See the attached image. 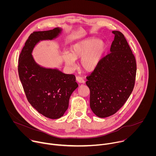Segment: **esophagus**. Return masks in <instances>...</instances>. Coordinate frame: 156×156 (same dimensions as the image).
<instances>
[{"label": "esophagus", "mask_w": 156, "mask_h": 156, "mask_svg": "<svg viewBox=\"0 0 156 156\" xmlns=\"http://www.w3.org/2000/svg\"><path fill=\"white\" fill-rule=\"evenodd\" d=\"M76 81H77V82H78V83L81 84V83H84V80L83 78H81V77L77 76V77L76 78Z\"/></svg>", "instance_id": "esophagus-1"}]
</instances>
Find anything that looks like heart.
Returning <instances> with one entry per match:
<instances>
[{
  "label": "heart",
  "mask_w": 156,
  "mask_h": 156,
  "mask_svg": "<svg viewBox=\"0 0 156 156\" xmlns=\"http://www.w3.org/2000/svg\"><path fill=\"white\" fill-rule=\"evenodd\" d=\"M105 49V44L98 39L91 37L78 41L70 48V52L63 56L65 65L69 68L75 65V60L81 58L80 66L86 72H92L98 67Z\"/></svg>",
  "instance_id": "heart-1"
}]
</instances>
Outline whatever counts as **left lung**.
Segmentation results:
<instances>
[{
  "instance_id": "8db88e82",
  "label": "left lung",
  "mask_w": 156,
  "mask_h": 156,
  "mask_svg": "<svg viewBox=\"0 0 156 156\" xmlns=\"http://www.w3.org/2000/svg\"><path fill=\"white\" fill-rule=\"evenodd\" d=\"M110 53L86 78L90 90V107L100 118L115 114L129 97L135 86L136 63L124 35L113 31Z\"/></svg>"
}]
</instances>
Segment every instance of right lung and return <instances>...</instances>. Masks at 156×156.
Instances as JSON below:
<instances>
[{
	"label": "right lung",
	"mask_w": 156,
	"mask_h": 156,
	"mask_svg": "<svg viewBox=\"0 0 156 156\" xmlns=\"http://www.w3.org/2000/svg\"><path fill=\"white\" fill-rule=\"evenodd\" d=\"M62 30L56 28L33 32L26 41L18 60L19 77L28 102L39 114L51 119L64 115L70 98L78 84L73 75L65 74L56 68L41 66L32 53L40 41L54 40Z\"/></svg>",
	"instance_id": "obj_1"
}]
</instances>
